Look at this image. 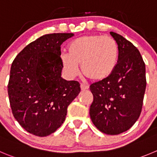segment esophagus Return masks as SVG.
<instances>
[{"label": "esophagus", "instance_id": "esophagus-1", "mask_svg": "<svg viewBox=\"0 0 157 157\" xmlns=\"http://www.w3.org/2000/svg\"><path fill=\"white\" fill-rule=\"evenodd\" d=\"M80 87H81V89H82V91L86 90V89H89V86H86V85H85V84H81V86H80Z\"/></svg>", "mask_w": 157, "mask_h": 157}]
</instances>
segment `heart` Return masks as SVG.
Here are the masks:
<instances>
[{
	"instance_id": "1",
	"label": "heart",
	"mask_w": 157,
	"mask_h": 157,
	"mask_svg": "<svg viewBox=\"0 0 157 157\" xmlns=\"http://www.w3.org/2000/svg\"><path fill=\"white\" fill-rule=\"evenodd\" d=\"M68 53H62L60 62L67 77L78 74V65L84 75L92 81L101 82L112 75L119 62V51L116 41L109 36L89 35L72 40Z\"/></svg>"
}]
</instances>
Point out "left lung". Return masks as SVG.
Instances as JSON below:
<instances>
[{
	"label": "left lung",
	"instance_id": "1",
	"mask_svg": "<svg viewBox=\"0 0 157 157\" xmlns=\"http://www.w3.org/2000/svg\"><path fill=\"white\" fill-rule=\"evenodd\" d=\"M119 46L114 72L90 86L93 102L89 114L95 127L107 135L130 129L141 113L147 81L146 67L138 49L122 35L110 32Z\"/></svg>",
	"mask_w": 157,
	"mask_h": 157
}]
</instances>
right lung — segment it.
<instances>
[{"mask_svg":"<svg viewBox=\"0 0 157 157\" xmlns=\"http://www.w3.org/2000/svg\"><path fill=\"white\" fill-rule=\"evenodd\" d=\"M73 35H43L27 45L11 65L7 90L12 113L33 135L47 136L57 130L81 91L78 82L62 78L61 45Z\"/></svg>","mask_w":157,"mask_h":157,"instance_id":"obj_1","label":"right lung"}]
</instances>
